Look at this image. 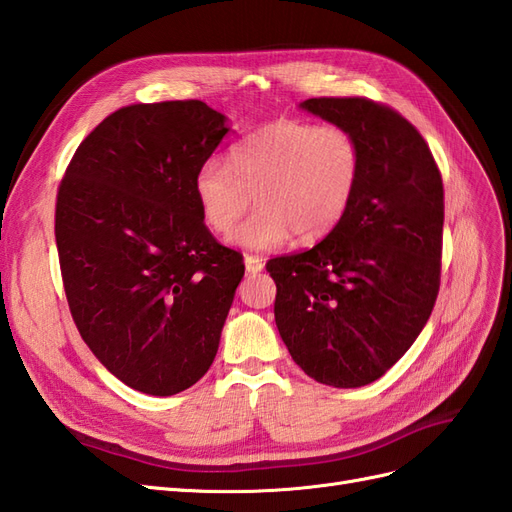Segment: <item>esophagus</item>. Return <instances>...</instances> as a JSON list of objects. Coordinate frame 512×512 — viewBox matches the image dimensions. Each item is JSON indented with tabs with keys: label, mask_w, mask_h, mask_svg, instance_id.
Segmentation results:
<instances>
[{
	"label": "esophagus",
	"mask_w": 512,
	"mask_h": 512,
	"mask_svg": "<svg viewBox=\"0 0 512 512\" xmlns=\"http://www.w3.org/2000/svg\"><path fill=\"white\" fill-rule=\"evenodd\" d=\"M262 267H265V262H262V258H258L254 254H245V269H247V273H258V271H262Z\"/></svg>",
	"instance_id": "obj_1"
}]
</instances>
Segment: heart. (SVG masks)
<instances>
[{"label": "heart", "mask_w": 512, "mask_h": 512, "mask_svg": "<svg viewBox=\"0 0 512 512\" xmlns=\"http://www.w3.org/2000/svg\"><path fill=\"white\" fill-rule=\"evenodd\" d=\"M361 173L363 151L350 130L282 119L243 136L228 149L224 166H200L192 192L215 235L235 228L252 196L256 211L232 241L275 250L290 235L305 245L329 237L352 207Z\"/></svg>", "instance_id": "1"}]
</instances>
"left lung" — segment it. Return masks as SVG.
Wrapping results in <instances>:
<instances>
[{"mask_svg": "<svg viewBox=\"0 0 512 512\" xmlns=\"http://www.w3.org/2000/svg\"><path fill=\"white\" fill-rule=\"evenodd\" d=\"M301 106L356 136L363 173L327 239L267 262L275 324L309 378L354 389L406 354L436 305L442 175L421 132L391 106L369 98H309Z\"/></svg>", "mask_w": 512, "mask_h": 512, "instance_id": "left-lung-1", "label": "left lung"}]
</instances>
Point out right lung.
Segmentation results:
<instances>
[{
	"mask_svg": "<svg viewBox=\"0 0 512 512\" xmlns=\"http://www.w3.org/2000/svg\"><path fill=\"white\" fill-rule=\"evenodd\" d=\"M226 132L200 100L123 106L85 136L59 183L55 241L72 320L98 361L147 395L207 374L245 271L192 192Z\"/></svg>",
	"mask_w": 512,
	"mask_h": 512,
	"instance_id": "obj_1",
	"label": "right lung"
}]
</instances>
